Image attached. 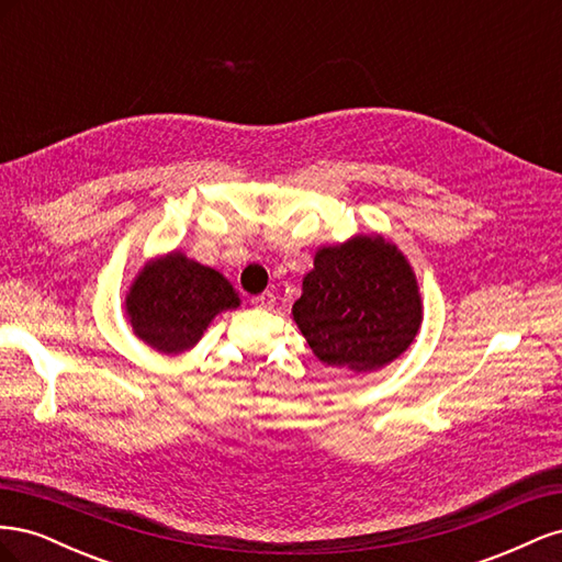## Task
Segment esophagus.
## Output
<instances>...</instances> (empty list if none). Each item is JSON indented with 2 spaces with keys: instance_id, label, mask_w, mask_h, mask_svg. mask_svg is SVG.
Masks as SVG:
<instances>
[{
  "instance_id": "1",
  "label": "esophagus",
  "mask_w": 562,
  "mask_h": 562,
  "mask_svg": "<svg viewBox=\"0 0 562 562\" xmlns=\"http://www.w3.org/2000/svg\"><path fill=\"white\" fill-rule=\"evenodd\" d=\"M250 302H252L255 310H271V307H274V304H277V295L267 291V293L255 295Z\"/></svg>"
}]
</instances>
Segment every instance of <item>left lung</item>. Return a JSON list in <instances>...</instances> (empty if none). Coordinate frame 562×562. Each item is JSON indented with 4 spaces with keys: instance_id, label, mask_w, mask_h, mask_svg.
<instances>
[{
    "instance_id": "left-lung-1",
    "label": "left lung",
    "mask_w": 562,
    "mask_h": 562,
    "mask_svg": "<svg viewBox=\"0 0 562 562\" xmlns=\"http://www.w3.org/2000/svg\"><path fill=\"white\" fill-rule=\"evenodd\" d=\"M422 314L415 271L382 234H356L318 248L293 304V318L316 359L351 372L396 361L413 345Z\"/></svg>"
}]
</instances>
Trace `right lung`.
<instances>
[{
  "instance_id": "1",
  "label": "right lung",
  "mask_w": 562,
  "mask_h": 562,
  "mask_svg": "<svg viewBox=\"0 0 562 562\" xmlns=\"http://www.w3.org/2000/svg\"><path fill=\"white\" fill-rule=\"evenodd\" d=\"M239 304V293L220 271L173 250L138 271L126 293V316L135 337L173 356L192 349L217 314Z\"/></svg>"
}]
</instances>
